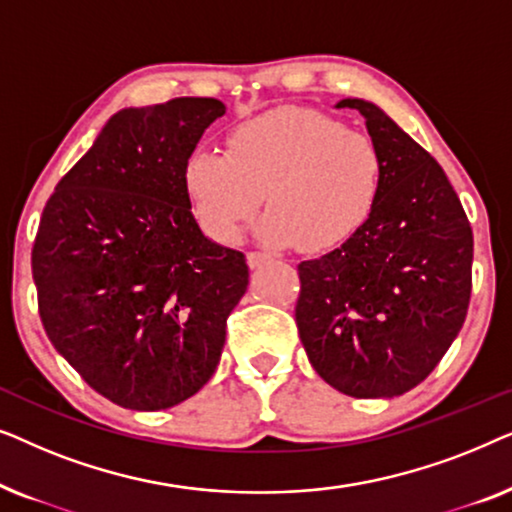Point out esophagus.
<instances>
[{"instance_id":"34e87169","label":"esophagus","mask_w":512,"mask_h":512,"mask_svg":"<svg viewBox=\"0 0 512 512\" xmlns=\"http://www.w3.org/2000/svg\"><path fill=\"white\" fill-rule=\"evenodd\" d=\"M268 261H270V254H265V251H249V254H247V263H249L251 270L258 268V265L268 263Z\"/></svg>"}]
</instances>
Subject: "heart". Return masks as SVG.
<instances>
[{
    "label": "heart",
    "instance_id": "b5f03b06",
    "mask_svg": "<svg viewBox=\"0 0 512 512\" xmlns=\"http://www.w3.org/2000/svg\"><path fill=\"white\" fill-rule=\"evenodd\" d=\"M373 135L312 107H282L237 128L228 153L198 149L184 188L200 228L221 244L240 237L265 198L258 233L268 244L321 254L370 219L384 186Z\"/></svg>",
    "mask_w": 512,
    "mask_h": 512
}]
</instances>
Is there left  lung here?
Here are the masks:
<instances>
[{
  "label": "left lung",
  "instance_id": "left-lung-1",
  "mask_svg": "<svg viewBox=\"0 0 512 512\" xmlns=\"http://www.w3.org/2000/svg\"><path fill=\"white\" fill-rule=\"evenodd\" d=\"M384 153L380 200L359 233L298 265L296 324L312 368L354 398L424 382L464 326L473 230L443 167L380 107L342 100Z\"/></svg>",
  "mask_w": 512,
  "mask_h": 512
}]
</instances>
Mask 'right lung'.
<instances>
[{
	"label": "right lung",
	"instance_id": "1",
	"mask_svg": "<svg viewBox=\"0 0 512 512\" xmlns=\"http://www.w3.org/2000/svg\"><path fill=\"white\" fill-rule=\"evenodd\" d=\"M223 114L214 97L118 111L41 214V324L121 408L165 410L198 394L247 291V258L202 235L184 188L188 156Z\"/></svg>",
	"mask_w": 512,
	"mask_h": 512
}]
</instances>
